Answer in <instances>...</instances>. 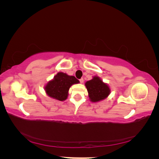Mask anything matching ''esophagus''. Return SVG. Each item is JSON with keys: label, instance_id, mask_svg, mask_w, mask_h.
<instances>
[{"label": "esophagus", "instance_id": "34e87169", "mask_svg": "<svg viewBox=\"0 0 159 159\" xmlns=\"http://www.w3.org/2000/svg\"><path fill=\"white\" fill-rule=\"evenodd\" d=\"M79 80H80V83H81V84H82V83L84 82V78H81V79H80Z\"/></svg>", "mask_w": 159, "mask_h": 159}]
</instances>
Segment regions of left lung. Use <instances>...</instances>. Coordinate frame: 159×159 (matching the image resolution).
Returning a JSON list of instances; mask_svg holds the SVG:
<instances>
[{
    "mask_svg": "<svg viewBox=\"0 0 159 159\" xmlns=\"http://www.w3.org/2000/svg\"><path fill=\"white\" fill-rule=\"evenodd\" d=\"M89 98L92 102H98L106 98L110 93L109 86L103 82L99 77L95 76L85 83Z\"/></svg>",
    "mask_w": 159,
    "mask_h": 159,
    "instance_id": "left-lung-1",
    "label": "left lung"
}]
</instances>
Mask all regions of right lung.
I'll return each mask as SVG.
<instances>
[{"label": "right lung", "instance_id": "1", "mask_svg": "<svg viewBox=\"0 0 159 159\" xmlns=\"http://www.w3.org/2000/svg\"><path fill=\"white\" fill-rule=\"evenodd\" d=\"M80 82L74 76H70L63 72H59L53 80L50 81L45 87L46 92L50 97L59 101H64L68 98L70 86Z\"/></svg>", "mask_w": 159, "mask_h": 159}]
</instances>
